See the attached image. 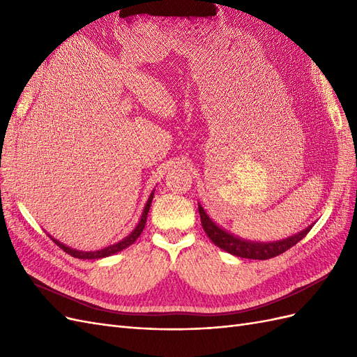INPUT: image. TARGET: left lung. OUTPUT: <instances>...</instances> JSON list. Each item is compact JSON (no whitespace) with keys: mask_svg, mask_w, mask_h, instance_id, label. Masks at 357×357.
<instances>
[{"mask_svg":"<svg viewBox=\"0 0 357 357\" xmlns=\"http://www.w3.org/2000/svg\"><path fill=\"white\" fill-rule=\"evenodd\" d=\"M198 208H199L202 228L205 234L208 235V238L215 245L220 247L222 250L228 252L234 256L245 257V259H259V261H265V259H271L274 256L282 255L286 250H289L290 247H294L296 243H299L302 238H304L312 228V225H310L304 231H301L295 235L287 236V238L278 240V241H269V243L250 241V240L240 238V236H236L223 229L222 226H219L210 218L199 202H198Z\"/></svg>","mask_w":357,"mask_h":357,"instance_id":"obj_1","label":"left lung"}]
</instances>
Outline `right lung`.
<instances>
[{"label":"right lung","mask_w":357,"mask_h":357,"mask_svg":"<svg viewBox=\"0 0 357 357\" xmlns=\"http://www.w3.org/2000/svg\"><path fill=\"white\" fill-rule=\"evenodd\" d=\"M153 195H155V190H152V193H150V197H149V199H147V202H146V205H144V210H143L142 218H139V222L137 223L134 231H132L131 234H129V235H126L122 241H119V243H116V244H112V245H109V247H104V248H101V250H95V252L75 250V248H71V247H68V245H66V244H62L61 241L55 240V238H53V236H50V235H49V236H50V238H52L53 241H55L56 245H59V247L62 248L63 252L71 255L73 257H79V259H102V257H107V256L116 255V253H119V252H122L123 248L131 245L132 243H135V240L138 238V236L142 235V232H143V229H144V226H146V220H147V214H149V210H150V205H152Z\"/></svg>","instance_id":"1"}]
</instances>
